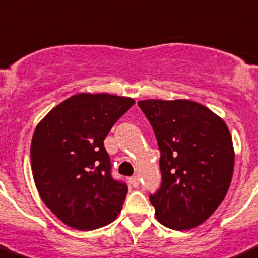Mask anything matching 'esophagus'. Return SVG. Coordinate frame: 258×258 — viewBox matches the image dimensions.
Returning <instances> with one entry per match:
<instances>
[{"label": "esophagus", "mask_w": 258, "mask_h": 258, "mask_svg": "<svg viewBox=\"0 0 258 258\" xmlns=\"http://www.w3.org/2000/svg\"><path fill=\"white\" fill-rule=\"evenodd\" d=\"M128 182L132 187H139V184H140V179H139V177H136V175L130 178Z\"/></svg>", "instance_id": "34e87169"}]
</instances>
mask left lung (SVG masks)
<instances>
[{"instance_id": "1", "label": "left lung", "mask_w": 258, "mask_h": 258, "mask_svg": "<svg viewBox=\"0 0 258 258\" xmlns=\"http://www.w3.org/2000/svg\"><path fill=\"white\" fill-rule=\"evenodd\" d=\"M153 126L160 150L162 186L150 202L165 227H199L219 208L234 169L232 135L223 118L187 99L137 103Z\"/></svg>"}]
</instances>
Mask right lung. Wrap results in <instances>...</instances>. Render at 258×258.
<instances>
[{
	"label": "right lung",
	"instance_id": "obj_1",
	"mask_svg": "<svg viewBox=\"0 0 258 258\" xmlns=\"http://www.w3.org/2000/svg\"><path fill=\"white\" fill-rule=\"evenodd\" d=\"M134 104L127 96L80 93L56 105L35 127L30 146L35 186L69 227L98 229L121 213L128 189L110 177L103 141Z\"/></svg>",
	"mask_w": 258,
	"mask_h": 258
}]
</instances>
